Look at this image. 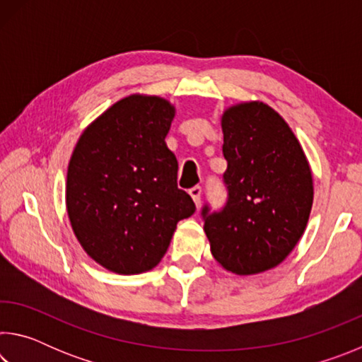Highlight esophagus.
<instances>
[{
  "mask_svg": "<svg viewBox=\"0 0 362 362\" xmlns=\"http://www.w3.org/2000/svg\"><path fill=\"white\" fill-rule=\"evenodd\" d=\"M201 192H203V188H201L199 185H196V187H193V188H189V196H192L193 198V201H194V204H196V207L199 206V203H201Z\"/></svg>",
  "mask_w": 362,
  "mask_h": 362,
  "instance_id": "34e87169",
  "label": "esophagus"
}]
</instances>
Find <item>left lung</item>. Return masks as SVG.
I'll list each match as a JSON object with an SVG mask.
<instances>
[{"instance_id":"left-lung-1","label":"left lung","mask_w":362,"mask_h":362,"mask_svg":"<svg viewBox=\"0 0 362 362\" xmlns=\"http://www.w3.org/2000/svg\"><path fill=\"white\" fill-rule=\"evenodd\" d=\"M222 211L204 206L211 252L226 272L257 274L292 252L313 206L310 164L283 116L263 102H244L222 115Z\"/></svg>"}]
</instances>
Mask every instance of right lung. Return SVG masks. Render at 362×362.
<instances>
[{
	"label": "right lung",
	"mask_w": 362,
	"mask_h": 362,
	"mask_svg": "<svg viewBox=\"0 0 362 362\" xmlns=\"http://www.w3.org/2000/svg\"><path fill=\"white\" fill-rule=\"evenodd\" d=\"M175 108L156 95L124 97L86 127L66 173V212L90 259L118 274L155 268L177 223L196 211L177 187L166 139Z\"/></svg>",
	"instance_id": "1"
}]
</instances>
